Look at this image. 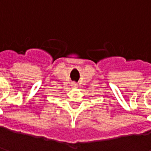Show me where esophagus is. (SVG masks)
I'll use <instances>...</instances> for the list:
<instances>
[{
    "instance_id": "34e87169",
    "label": "esophagus",
    "mask_w": 151,
    "mask_h": 151,
    "mask_svg": "<svg viewBox=\"0 0 151 151\" xmlns=\"http://www.w3.org/2000/svg\"><path fill=\"white\" fill-rule=\"evenodd\" d=\"M72 86L73 87H78V84L77 83H73Z\"/></svg>"
}]
</instances>
